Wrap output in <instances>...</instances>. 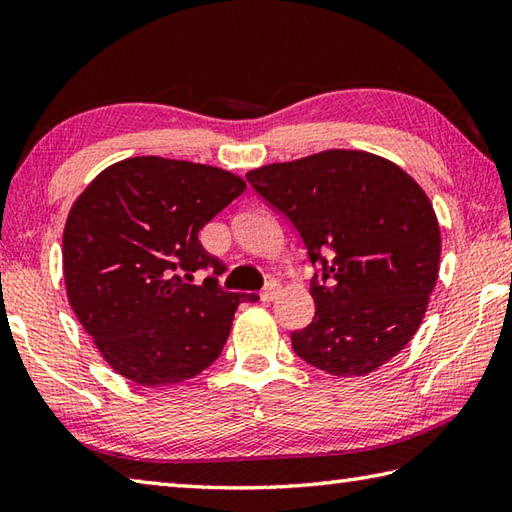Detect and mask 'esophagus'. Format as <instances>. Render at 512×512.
Instances as JSON below:
<instances>
[{
    "label": "esophagus",
    "mask_w": 512,
    "mask_h": 512,
    "mask_svg": "<svg viewBox=\"0 0 512 512\" xmlns=\"http://www.w3.org/2000/svg\"><path fill=\"white\" fill-rule=\"evenodd\" d=\"M277 293H279V284L277 282H268L264 286L262 293H259V297H262V302H273V299L277 297Z\"/></svg>",
    "instance_id": "esophagus-1"
}]
</instances>
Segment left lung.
I'll list each match as a JSON object with an SVG mask.
<instances>
[{
  "label": "left lung",
  "mask_w": 512,
  "mask_h": 512,
  "mask_svg": "<svg viewBox=\"0 0 512 512\" xmlns=\"http://www.w3.org/2000/svg\"><path fill=\"white\" fill-rule=\"evenodd\" d=\"M295 228L315 268V317L293 330L297 357L359 377L386 364L422 324L439 270V226L402 168L359 150H326L246 175Z\"/></svg>",
  "instance_id": "8db88e82"
}]
</instances>
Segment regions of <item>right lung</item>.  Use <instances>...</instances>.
Instances as JSON below:
<instances>
[{"label":"right lung","mask_w":512,"mask_h":512,"mask_svg":"<svg viewBox=\"0 0 512 512\" xmlns=\"http://www.w3.org/2000/svg\"><path fill=\"white\" fill-rule=\"evenodd\" d=\"M246 190L222 168L133 157L99 173L64 228V279L79 324L119 375L142 386L184 382L215 362L242 302L199 230ZM197 269L213 278L190 285Z\"/></svg>","instance_id":"right-lung-1"}]
</instances>
